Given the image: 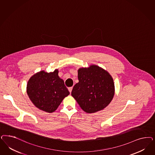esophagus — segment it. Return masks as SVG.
Instances as JSON below:
<instances>
[{"label": "esophagus", "mask_w": 155, "mask_h": 155, "mask_svg": "<svg viewBox=\"0 0 155 155\" xmlns=\"http://www.w3.org/2000/svg\"><path fill=\"white\" fill-rule=\"evenodd\" d=\"M72 88H73V87H69V88H68V91H70V93H71L72 90Z\"/></svg>", "instance_id": "34e87169"}]
</instances>
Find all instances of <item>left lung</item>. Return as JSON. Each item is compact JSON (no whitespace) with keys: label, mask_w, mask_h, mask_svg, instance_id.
Returning <instances> with one entry per match:
<instances>
[{"label":"left lung","mask_w":155,"mask_h":155,"mask_svg":"<svg viewBox=\"0 0 155 155\" xmlns=\"http://www.w3.org/2000/svg\"><path fill=\"white\" fill-rule=\"evenodd\" d=\"M78 79L71 95L87 113L103 110L112 100L115 94L113 79L107 71L99 66L80 68Z\"/></svg>","instance_id":"obj_1"}]
</instances>
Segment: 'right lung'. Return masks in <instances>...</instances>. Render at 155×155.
<instances>
[{
	"mask_svg": "<svg viewBox=\"0 0 155 155\" xmlns=\"http://www.w3.org/2000/svg\"><path fill=\"white\" fill-rule=\"evenodd\" d=\"M27 92L37 108L48 113L54 112L70 94L58 70L50 73L42 71L32 76L28 82Z\"/></svg>",
	"mask_w": 155,
	"mask_h": 155,
	"instance_id": "right-lung-1",
	"label": "right lung"
}]
</instances>
